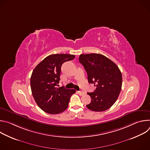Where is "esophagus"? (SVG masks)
<instances>
[{"label":"esophagus","instance_id":"1","mask_svg":"<svg viewBox=\"0 0 150 150\" xmlns=\"http://www.w3.org/2000/svg\"><path fill=\"white\" fill-rule=\"evenodd\" d=\"M78 93L79 94V96H83L85 94V93L84 92V91H78Z\"/></svg>","mask_w":150,"mask_h":150}]
</instances>
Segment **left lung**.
<instances>
[{"mask_svg": "<svg viewBox=\"0 0 150 150\" xmlns=\"http://www.w3.org/2000/svg\"><path fill=\"white\" fill-rule=\"evenodd\" d=\"M79 61L88 75L90 83L96 87L91 97V103L87 108L94 112L109 109L117 100L122 89V76L116 64L101 54H81Z\"/></svg>", "mask_w": 150, "mask_h": 150, "instance_id": "8db88e82", "label": "left lung"}]
</instances>
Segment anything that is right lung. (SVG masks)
I'll list each match as a JSON object with an SVG mask.
<instances>
[{"mask_svg": "<svg viewBox=\"0 0 150 150\" xmlns=\"http://www.w3.org/2000/svg\"><path fill=\"white\" fill-rule=\"evenodd\" d=\"M75 55L53 54L42 60L33 71L30 84L32 94L39 108L44 112L56 115L65 111L70 98L76 91L57 87L60 81L61 67L73 60Z\"/></svg>", "mask_w": 150, "mask_h": 150, "instance_id": "obj_1", "label": "right lung"}]
</instances>
